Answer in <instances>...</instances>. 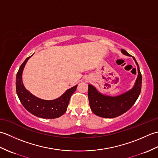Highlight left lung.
<instances>
[{
  "instance_id": "obj_1",
  "label": "left lung",
  "mask_w": 158,
  "mask_h": 158,
  "mask_svg": "<svg viewBox=\"0 0 158 158\" xmlns=\"http://www.w3.org/2000/svg\"><path fill=\"white\" fill-rule=\"evenodd\" d=\"M123 55L131 56L126 50L121 49ZM138 69V76L135 85L128 91L116 96H107L100 93L94 86L88 85V99L92 111L101 117L114 118L127 111L136 101L141 90L142 75L135 57L132 56Z\"/></svg>"
}]
</instances>
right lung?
Here are the masks:
<instances>
[{"instance_id": "1", "label": "right lung", "mask_w": 158, "mask_h": 158, "mask_svg": "<svg viewBox=\"0 0 158 158\" xmlns=\"http://www.w3.org/2000/svg\"><path fill=\"white\" fill-rule=\"evenodd\" d=\"M31 56L25 60L17 73L16 92L20 102L28 111L41 118L55 119L62 116L66 111L70 97L75 92L77 85L68 89L62 96L54 100H43L32 94L26 89L22 81L23 69Z\"/></svg>"}]
</instances>
